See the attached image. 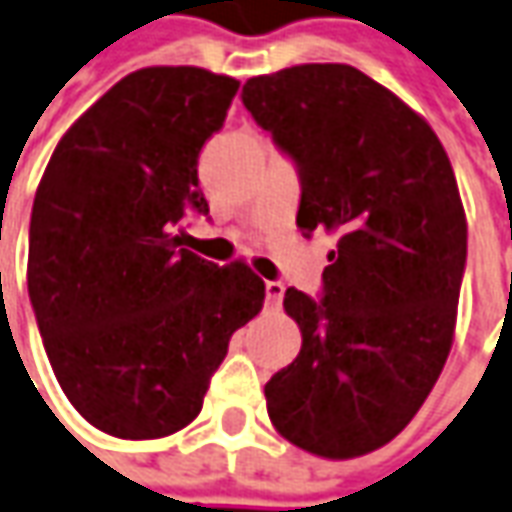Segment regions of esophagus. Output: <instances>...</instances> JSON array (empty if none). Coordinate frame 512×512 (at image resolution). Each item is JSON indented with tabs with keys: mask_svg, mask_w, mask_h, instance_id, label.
Segmentation results:
<instances>
[{
	"mask_svg": "<svg viewBox=\"0 0 512 512\" xmlns=\"http://www.w3.org/2000/svg\"><path fill=\"white\" fill-rule=\"evenodd\" d=\"M285 294V285L280 283V280H266V305H280V300H283Z\"/></svg>",
	"mask_w": 512,
	"mask_h": 512,
	"instance_id": "34e87169",
	"label": "esophagus"
}]
</instances>
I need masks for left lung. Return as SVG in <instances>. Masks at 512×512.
<instances>
[{
  "mask_svg": "<svg viewBox=\"0 0 512 512\" xmlns=\"http://www.w3.org/2000/svg\"><path fill=\"white\" fill-rule=\"evenodd\" d=\"M241 100L300 176L297 227L333 232L322 291L288 288L300 356L266 384L271 423L319 457L389 443L443 373L468 257L457 179L437 134L347 64L243 83Z\"/></svg>",
  "mask_w": 512,
  "mask_h": 512,
  "instance_id": "8db88e82",
  "label": "left lung"
}]
</instances>
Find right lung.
<instances>
[{
  "label": "right lung",
  "instance_id": "1",
  "mask_svg": "<svg viewBox=\"0 0 512 512\" xmlns=\"http://www.w3.org/2000/svg\"><path fill=\"white\" fill-rule=\"evenodd\" d=\"M235 92L198 66L131 72L66 131L38 184L30 305L66 398L114 437L184 429L266 297L243 263L182 249L184 221L210 215L198 156Z\"/></svg>",
  "mask_w": 512,
  "mask_h": 512
}]
</instances>
